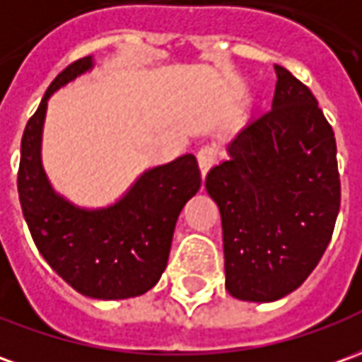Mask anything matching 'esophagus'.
Returning a JSON list of instances; mask_svg holds the SVG:
<instances>
[{
  "label": "esophagus",
  "mask_w": 362,
  "mask_h": 362,
  "mask_svg": "<svg viewBox=\"0 0 362 362\" xmlns=\"http://www.w3.org/2000/svg\"><path fill=\"white\" fill-rule=\"evenodd\" d=\"M214 159H216V156H214V151L211 148H203L197 153V161H199V169H201V177L203 179L209 173V169L213 167Z\"/></svg>",
  "instance_id": "obj_1"
}]
</instances>
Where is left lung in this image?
Instances as JSON below:
<instances>
[{"label": "left lung", "instance_id": "1", "mask_svg": "<svg viewBox=\"0 0 362 362\" xmlns=\"http://www.w3.org/2000/svg\"><path fill=\"white\" fill-rule=\"evenodd\" d=\"M274 71L272 112L234 136L230 157L205 179L223 221L226 290L256 303L308 280L341 205L335 134L310 88L284 66Z\"/></svg>", "mask_w": 362, "mask_h": 362}]
</instances>
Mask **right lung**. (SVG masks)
Here are the masks:
<instances>
[{"mask_svg": "<svg viewBox=\"0 0 362 362\" xmlns=\"http://www.w3.org/2000/svg\"><path fill=\"white\" fill-rule=\"evenodd\" d=\"M94 69L72 62L51 82L27 122L17 175L25 223L39 252L74 290L94 300H126L156 286L165 270L179 213L201 187L193 153L146 169L112 205L86 209L62 197L43 167V126L49 98Z\"/></svg>", "mask_w": 362, "mask_h": 362, "instance_id": "obj_1", "label": "right lung"}]
</instances>
